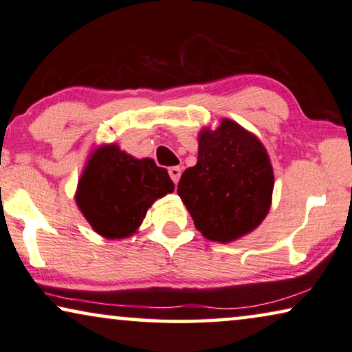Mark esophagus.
<instances>
[{"instance_id":"esophagus-1","label":"esophagus","mask_w":352,"mask_h":352,"mask_svg":"<svg viewBox=\"0 0 352 352\" xmlns=\"http://www.w3.org/2000/svg\"><path fill=\"white\" fill-rule=\"evenodd\" d=\"M169 175H170V178H172V182L175 183H178V180H180V177H182V169L178 166H174V167H169Z\"/></svg>"}]
</instances>
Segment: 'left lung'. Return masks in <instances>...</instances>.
I'll use <instances>...</instances> for the list:
<instances>
[{
    "instance_id": "8db88e82",
    "label": "left lung",
    "mask_w": 352,
    "mask_h": 352,
    "mask_svg": "<svg viewBox=\"0 0 352 352\" xmlns=\"http://www.w3.org/2000/svg\"><path fill=\"white\" fill-rule=\"evenodd\" d=\"M274 172L260 138L223 118L197 135V162L177 192L197 231L209 241H237L260 226L273 201Z\"/></svg>"
}]
</instances>
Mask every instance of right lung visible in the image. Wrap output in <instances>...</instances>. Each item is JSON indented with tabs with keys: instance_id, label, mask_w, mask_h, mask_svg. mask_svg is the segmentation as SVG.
Listing matches in <instances>:
<instances>
[{
	"instance_id": "add662e5",
	"label": "right lung",
	"mask_w": 352,
	"mask_h": 352,
	"mask_svg": "<svg viewBox=\"0 0 352 352\" xmlns=\"http://www.w3.org/2000/svg\"><path fill=\"white\" fill-rule=\"evenodd\" d=\"M174 182L151 157L137 160L116 143L94 148L78 180L76 206L105 239L135 234L153 202L174 191Z\"/></svg>"
}]
</instances>
